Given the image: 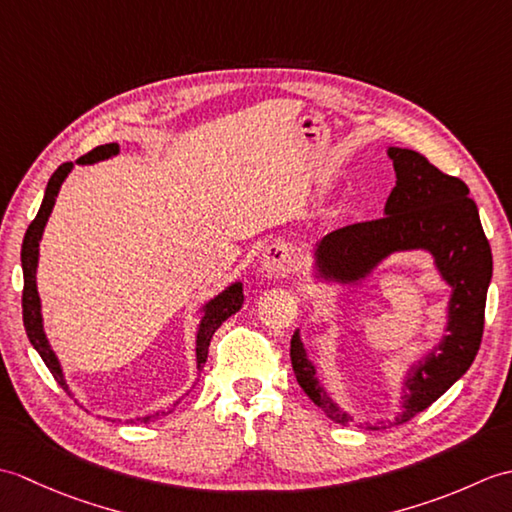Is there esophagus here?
<instances>
[{"mask_svg":"<svg viewBox=\"0 0 512 512\" xmlns=\"http://www.w3.org/2000/svg\"><path fill=\"white\" fill-rule=\"evenodd\" d=\"M292 268V253L286 244H270L262 253V270L266 275L284 277Z\"/></svg>","mask_w":512,"mask_h":512,"instance_id":"1","label":"esophagus"}]
</instances>
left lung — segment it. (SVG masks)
<instances>
[{"label":"left lung","instance_id":"left-lung-1","mask_svg":"<svg viewBox=\"0 0 512 512\" xmlns=\"http://www.w3.org/2000/svg\"><path fill=\"white\" fill-rule=\"evenodd\" d=\"M387 158L394 162L396 187L383 217L321 237L312 250L310 279L330 288H356L391 255L422 250L451 290L442 339L407 365L400 378V411L385 422L354 420L321 383L301 341V328L290 341L297 383L314 405L334 422L372 431L411 420L466 374L480 350L486 292L493 277L491 246L469 187L433 167L418 151L387 147Z\"/></svg>","mask_w":512,"mask_h":512}]
</instances>
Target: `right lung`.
Here are the masks:
<instances>
[{"instance_id": "obj_1", "label": "right lung", "mask_w": 512, "mask_h": 512, "mask_svg": "<svg viewBox=\"0 0 512 512\" xmlns=\"http://www.w3.org/2000/svg\"><path fill=\"white\" fill-rule=\"evenodd\" d=\"M118 147L116 143H107L92 149L90 154L81 156L79 160L74 162H63V165L52 173V178L48 180V187H46V195H43V202H41V209L37 213L35 220L28 226L26 237H24V244H21V268H24V328L28 339L32 343V347L39 352V356L43 358V363L48 365V369L52 372V376L57 378V383L68 391L70 396L72 389L68 385V380H65L63 374V367L57 352L52 350V345L48 341V334L46 328H43V314H41V299H39V290H37V268H39V244H41V237L43 231H46V224H48V217L54 209V204H57V195L61 191V184L65 182V178L70 176L72 169L76 165H94V162H101V160H110L114 156H118ZM244 303V284L242 279H235L228 284L224 290L217 292L215 297H211L209 301H204L202 306L198 308L200 314V323H198V332H195V374L202 372V367L206 363V356H209V343H211V336L215 334V330L220 328V325L235 314L239 308H242ZM198 383V380H195ZM189 394V391H187ZM184 394V396H187ZM182 396V398H184ZM173 409H162L158 413H149V416L143 418H132L129 422H156L160 416H167Z\"/></svg>"}]
</instances>
